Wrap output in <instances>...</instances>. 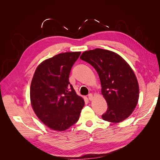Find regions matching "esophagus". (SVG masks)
<instances>
[{"label": "esophagus", "instance_id": "esophagus-1", "mask_svg": "<svg viewBox=\"0 0 160 160\" xmlns=\"http://www.w3.org/2000/svg\"><path fill=\"white\" fill-rule=\"evenodd\" d=\"M88 98H89V99L90 100V101H92L93 99V94H91V93H90V94H89V95H88Z\"/></svg>", "mask_w": 160, "mask_h": 160}]
</instances>
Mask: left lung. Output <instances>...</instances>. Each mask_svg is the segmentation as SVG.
<instances>
[{
	"label": "left lung",
	"instance_id": "obj_1",
	"mask_svg": "<svg viewBox=\"0 0 160 160\" xmlns=\"http://www.w3.org/2000/svg\"><path fill=\"white\" fill-rule=\"evenodd\" d=\"M80 59L93 66L99 75L101 93L108 103L103 120L119 123L133 113L139 99V84L133 69L118 53L95 49L82 53Z\"/></svg>",
	"mask_w": 160,
	"mask_h": 160
}]
</instances>
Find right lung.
Masks as SVG:
<instances>
[{
  "label": "right lung",
  "instance_id": "obj_1",
  "mask_svg": "<svg viewBox=\"0 0 160 160\" xmlns=\"http://www.w3.org/2000/svg\"><path fill=\"white\" fill-rule=\"evenodd\" d=\"M81 52H66L43 61L34 73L30 99L34 112L47 126L62 132L79 120L84 107L69 81L71 68Z\"/></svg>",
  "mask_w": 160,
  "mask_h": 160
}]
</instances>
